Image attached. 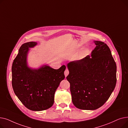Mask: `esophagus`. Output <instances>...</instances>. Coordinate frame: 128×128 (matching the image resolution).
<instances>
[{
    "label": "esophagus",
    "instance_id": "obj_1",
    "mask_svg": "<svg viewBox=\"0 0 128 128\" xmlns=\"http://www.w3.org/2000/svg\"><path fill=\"white\" fill-rule=\"evenodd\" d=\"M68 74H69V70L68 69H66L64 72V75L66 77L68 75Z\"/></svg>",
    "mask_w": 128,
    "mask_h": 128
}]
</instances>
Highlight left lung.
<instances>
[{
  "instance_id": "8db88e82",
  "label": "left lung",
  "mask_w": 128,
  "mask_h": 128,
  "mask_svg": "<svg viewBox=\"0 0 128 128\" xmlns=\"http://www.w3.org/2000/svg\"><path fill=\"white\" fill-rule=\"evenodd\" d=\"M91 56L68 64L72 102L77 108L95 110L103 105L115 88L117 66L106 44L94 41Z\"/></svg>"
}]
</instances>
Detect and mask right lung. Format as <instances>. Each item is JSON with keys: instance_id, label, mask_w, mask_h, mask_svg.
I'll list each match as a JSON object with an SVG mask.
<instances>
[{"instance_id": "1", "label": "right lung", "mask_w": 128, "mask_h": 128, "mask_svg": "<svg viewBox=\"0 0 128 128\" xmlns=\"http://www.w3.org/2000/svg\"><path fill=\"white\" fill-rule=\"evenodd\" d=\"M36 42L24 44L20 47L12 66V85L16 95L28 109L42 111L48 109L54 103L55 92L65 78V65L58 70L44 65L38 70L30 68L26 58L29 48Z\"/></svg>"}]
</instances>
